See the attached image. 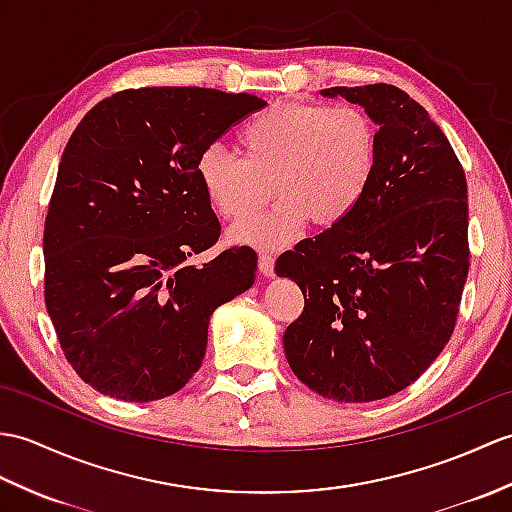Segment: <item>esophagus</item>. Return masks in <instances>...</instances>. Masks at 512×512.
<instances>
[{"mask_svg":"<svg viewBox=\"0 0 512 512\" xmlns=\"http://www.w3.org/2000/svg\"><path fill=\"white\" fill-rule=\"evenodd\" d=\"M259 272H261V275H264V277H272V275H275V257L261 253V255H259Z\"/></svg>","mask_w":512,"mask_h":512,"instance_id":"esophagus-1","label":"esophagus"}]
</instances>
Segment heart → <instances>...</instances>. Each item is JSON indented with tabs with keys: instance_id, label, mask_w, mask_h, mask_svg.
Segmentation results:
<instances>
[{
	"instance_id": "1",
	"label": "heart",
	"mask_w": 512,
	"mask_h": 512,
	"mask_svg": "<svg viewBox=\"0 0 512 512\" xmlns=\"http://www.w3.org/2000/svg\"><path fill=\"white\" fill-rule=\"evenodd\" d=\"M237 144L242 159L202 150L196 176L211 209L229 222H245L276 189L275 210L231 233L259 248L292 242L307 222L338 227L358 209L379 163L377 124L353 104L270 106L242 126Z\"/></svg>"
}]
</instances>
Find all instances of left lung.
<instances>
[{
  "instance_id": "8db88e82",
  "label": "left lung",
  "mask_w": 512,
  "mask_h": 512,
  "mask_svg": "<svg viewBox=\"0 0 512 512\" xmlns=\"http://www.w3.org/2000/svg\"><path fill=\"white\" fill-rule=\"evenodd\" d=\"M320 93L364 106L379 126V163L347 220L277 259L305 299L283 349L318 395L377 401L419 379L454 334L469 275L467 178L406 91L375 82Z\"/></svg>"
}]
</instances>
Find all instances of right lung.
I'll use <instances>...</instances> for the list:
<instances>
[{
	"label": "right lung",
	"instance_id": "1",
	"mask_svg": "<svg viewBox=\"0 0 512 512\" xmlns=\"http://www.w3.org/2000/svg\"><path fill=\"white\" fill-rule=\"evenodd\" d=\"M251 93L141 87L104 98L71 133L43 231L45 307L71 368L102 395L157 401L200 368L209 318L255 281L257 253L220 237L196 161Z\"/></svg>",
	"mask_w": 512,
	"mask_h": 512
}]
</instances>
